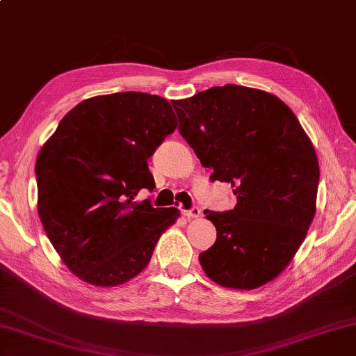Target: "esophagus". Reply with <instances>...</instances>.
<instances>
[{"mask_svg": "<svg viewBox=\"0 0 356 356\" xmlns=\"http://www.w3.org/2000/svg\"><path fill=\"white\" fill-rule=\"evenodd\" d=\"M183 216L187 218H198L201 216V209L197 206H193L189 211H183Z\"/></svg>", "mask_w": 356, "mask_h": 356, "instance_id": "34e87169", "label": "esophagus"}]
</instances>
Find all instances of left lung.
Returning a JSON list of instances; mask_svg holds the SVG:
<instances>
[{
    "mask_svg": "<svg viewBox=\"0 0 356 356\" xmlns=\"http://www.w3.org/2000/svg\"><path fill=\"white\" fill-rule=\"evenodd\" d=\"M179 133L211 179L231 183L237 204L204 211L217 240L200 254L206 276L254 290L276 279L316 213L319 163L296 115L271 92L227 83L172 100Z\"/></svg>",
    "mask_w": 356,
    "mask_h": 356,
    "instance_id": "8db88e82",
    "label": "left lung"
}]
</instances>
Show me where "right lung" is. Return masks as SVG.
Masks as SVG:
<instances>
[{"label":"right lung","instance_id":"add662e5","mask_svg":"<svg viewBox=\"0 0 356 356\" xmlns=\"http://www.w3.org/2000/svg\"><path fill=\"white\" fill-rule=\"evenodd\" d=\"M177 118L164 97L115 92L74 106L35 164L37 209L68 270L95 286H118L149 265L177 207L133 201L155 189L147 165Z\"/></svg>","mask_w":356,"mask_h":356}]
</instances>
